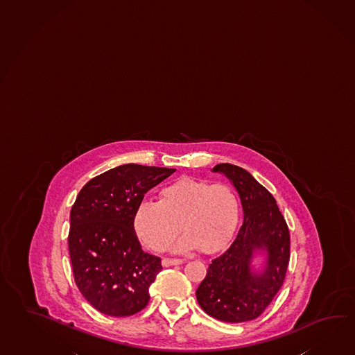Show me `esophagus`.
Wrapping results in <instances>:
<instances>
[{
  "mask_svg": "<svg viewBox=\"0 0 355 355\" xmlns=\"http://www.w3.org/2000/svg\"><path fill=\"white\" fill-rule=\"evenodd\" d=\"M182 263H183V261L178 259V258H164L162 261L163 267H172V266H178V264H182Z\"/></svg>",
  "mask_w": 355,
  "mask_h": 355,
  "instance_id": "34e87169",
  "label": "esophagus"
}]
</instances>
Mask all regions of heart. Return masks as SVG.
<instances>
[{
    "label": "heart",
    "mask_w": 355,
    "mask_h": 355,
    "mask_svg": "<svg viewBox=\"0 0 355 355\" xmlns=\"http://www.w3.org/2000/svg\"><path fill=\"white\" fill-rule=\"evenodd\" d=\"M239 200L224 183L181 178L159 191V201L139 205L134 226L139 238L154 250H164L181 232L177 250L198 248L215 253L232 238L239 218Z\"/></svg>",
    "instance_id": "b5f03b06"
}]
</instances>
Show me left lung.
I'll list each match as a JSON object with an SVG mask.
<instances>
[{"mask_svg":"<svg viewBox=\"0 0 355 355\" xmlns=\"http://www.w3.org/2000/svg\"><path fill=\"white\" fill-rule=\"evenodd\" d=\"M239 192L244 223L232 245L214 259L196 291L198 304L225 322L261 316L281 290L290 261V232L275 197L245 169L229 163L214 166ZM257 250L268 252L261 272L251 270Z\"/></svg>","mask_w":355,"mask_h":355,"instance_id":"obj_1","label":"left lung"}]
</instances>
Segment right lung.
I'll use <instances>...</instances> for the list:
<instances>
[{"instance_id": "obj_1", "label": "right lung", "mask_w": 355, "mask_h": 355, "mask_svg": "<svg viewBox=\"0 0 355 355\" xmlns=\"http://www.w3.org/2000/svg\"><path fill=\"white\" fill-rule=\"evenodd\" d=\"M173 168L123 164L87 182L71 210L68 249L74 282L97 311L138 313L149 302L159 257L145 253L134 229L139 205Z\"/></svg>"}]
</instances>
